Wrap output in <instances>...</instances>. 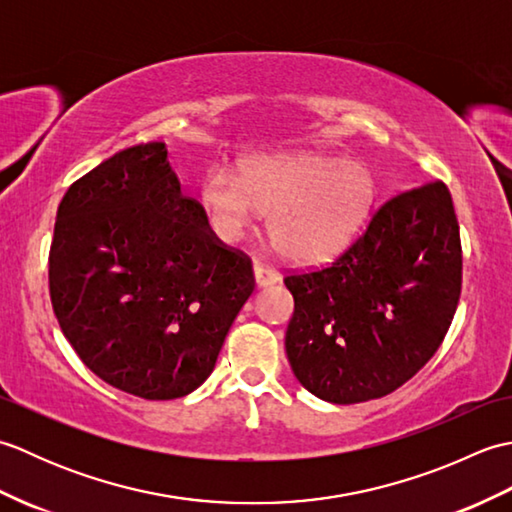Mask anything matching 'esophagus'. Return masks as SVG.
Wrapping results in <instances>:
<instances>
[{
	"instance_id": "esophagus-1",
	"label": "esophagus",
	"mask_w": 512,
	"mask_h": 512,
	"mask_svg": "<svg viewBox=\"0 0 512 512\" xmlns=\"http://www.w3.org/2000/svg\"><path fill=\"white\" fill-rule=\"evenodd\" d=\"M253 273H255V284L259 288L273 286V284H277V281H279V273H277L273 266H266V264H259L257 262L255 268H253Z\"/></svg>"
}]
</instances>
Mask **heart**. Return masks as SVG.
Listing matches in <instances>:
<instances>
[{"instance_id":"obj_1","label":"heart","mask_w":512,"mask_h":512,"mask_svg":"<svg viewBox=\"0 0 512 512\" xmlns=\"http://www.w3.org/2000/svg\"><path fill=\"white\" fill-rule=\"evenodd\" d=\"M374 176L350 158L299 154L250 162L244 173L215 165L200 200L217 235L235 242L262 217L286 257L319 264L350 244L374 202Z\"/></svg>"}]
</instances>
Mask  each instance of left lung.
Returning a JSON list of instances; mask_svg holds the SVG:
<instances>
[{
    "mask_svg": "<svg viewBox=\"0 0 512 512\" xmlns=\"http://www.w3.org/2000/svg\"><path fill=\"white\" fill-rule=\"evenodd\" d=\"M292 372L334 405L383 398L438 352L462 290V244L447 184L402 191L330 266L284 279Z\"/></svg>",
    "mask_w": 512,
    "mask_h": 512,
    "instance_id": "8db88e82",
    "label": "left lung"
}]
</instances>
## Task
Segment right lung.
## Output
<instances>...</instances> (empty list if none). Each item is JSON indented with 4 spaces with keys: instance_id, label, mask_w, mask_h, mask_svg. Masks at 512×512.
<instances>
[{
    "instance_id": "1",
    "label": "right lung",
    "mask_w": 512,
    "mask_h": 512,
    "mask_svg": "<svg viewBox=\"0 0 512 512\" xmlns=\"http://www.w3.org/2000/svg\"><path fill=\"white\" fill-rule=\"evenodd\" d=\"M48 277L81 361L145 400L198 389L255 290L250 259L182 195L165 143L118 151L65 191Z\"/></svg>"
}]
</instances>
